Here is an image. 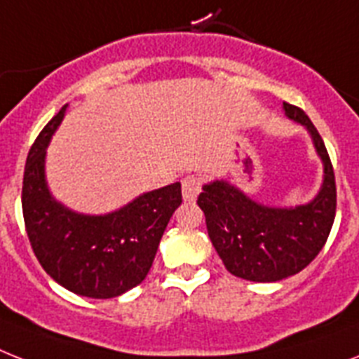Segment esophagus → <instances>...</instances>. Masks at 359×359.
Here are the masks:
<instances>
[{
    "mask_svg": "<svg viewBox=\"0 0 359 359\" xmlns=\"http://www.w3.org/2000/svg\"><path fill=\"white\" fill-rule=\"evenodd\" d=\"M182 191H183V200L185 201H194L201 191V177L200 176H187L183 177L182 182Z\"/></svg>",
    "mask_w": 359,
    "mask_h": 359,
    "instance_id": "1",
    "label": "esophagus"
}]
</instances>
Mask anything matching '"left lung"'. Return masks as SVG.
I'll return each instance as SVG.
<instances>
[{"mask_svg": "<svg viewBox=\"0 0 359 359\" xmlns=\"http://www.w3.org/2000/svg\"><path fill=\"white\" fill-rule=\"evenodd\" d=\"M283 108L306 128L323 161V183L313 200L269 207L226 180L205 183L198 196L209 238L227 271L253 283H277L306 268L323 250L336 216V180L321 135L303 109L288 102Z\"/></svg>", "mask_w": 359, "mask_h": 359, "instance_id": "left-lung-1", "label": "left lung"}]
</instances>
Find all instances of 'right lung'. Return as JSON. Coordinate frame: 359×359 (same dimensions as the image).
I'll use <instances>...</instances> for the list:
<instances>
[{"mask_svg":"<svg viewBox=\"0 0 359 359\" xmlns=\"http://www.w3.org/2000/svg\"><path fill=\"white\" fill-rule=\"evenodd\" d=\"M66 108L47 123L27 156V236L41 268L60 286L82 297H117L143 283L152 268L159 240L182 203V183L144 192L108 215H84L60 203L47 187L46 154Z\"/></svg>","mask_w":359,"mask_h":359,"instance_id":"obj_1","label":"right lung"}]
</instances>
